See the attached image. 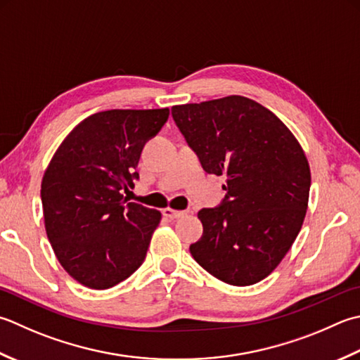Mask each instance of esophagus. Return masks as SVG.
<instances>
[{
  "instance_id": "obj_1",
  "label": "esophagus",
  "mask_w": 360,
  "mask_h": 360,
  "mask_svg": "<svg viewBox=\"0 0 360 360\" xmlns=\"http://www.w3.org/2000/svg\"><path fill=\"white\" fill-rule=\"evenodd\" d=\"M162 214H164L167 218H170V220H178V218L186 215L184 210H174V209H170V207L162 210Z\"/></svg>"
}]
</instances>
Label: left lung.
<instances>
[{"label":"left lung","mask_w":360,"mask_h":360,"mask_svg":"<svg viewBox=\"0 0 360 360\" xmlns=\"http://www.w3.org/2000/svg\"><path fill=\"white\" fill-rule=\"evenodd\" d=\"M172 115L204 172L226 176V195L198 212L193 259L217 279L251 285L269 276L304 221L311 170L297 139L245 96L174 105Z\"/></svg>","instance_id":"left-lung-1"}]
</instances>
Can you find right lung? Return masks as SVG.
I'll list each match as a JSON object with an SVG mask.
<instances>
[{"label": "right lung", "mask_w": 360, "mask_h": 360, "mask_svg": "<svg viewBox=\"0 0 360 360\" xmlns=\"http://www.w3.org/2000/svg\"><path fill=\"white\" fill-rule=\"evenodd\" d=\"M168 109H112L68 134L41 181L45 228L56 257L77 283L104 290L143 264L160 212L123 195L140 154L167 123Z\"/></svg>", "instance_id": "obj_1"}]
</instances>
